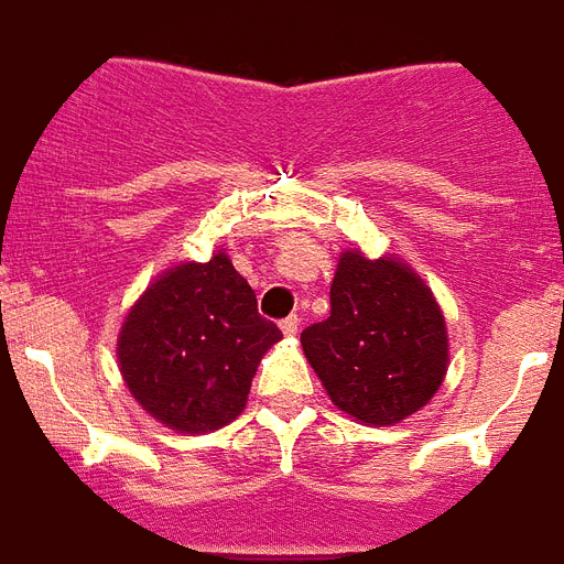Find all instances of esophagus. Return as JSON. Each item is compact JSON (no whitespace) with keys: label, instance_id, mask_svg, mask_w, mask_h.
<instances>
[{"label":"esophagus","instance_id":"34e87169","mask_svg":"<svg viewBox=\"0 0 564 564\" xmlns=\"http://www.w3.org/2000/svg\"><path fill=\"white\" fill-rule=\"evenodd\" d=\"M279 328H282V335L285 337H296V332H300V317L291 314V317H285L282 323H279Z\"/></svg>","mask_w":564,"mask_h":564}]
</instances>
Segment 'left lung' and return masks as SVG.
Here are the masks:
<instances>
[{
    "label": "left lung",
    "instance_id": "obj_1",
    "mask_svg": "<svg viewBox=\"0 0 564 564\" xmlns=\"http://www.w3.org/2000/svg\"><path fill=\"white\" fill-rule=\"evenodd\" d=\"M328 296L332 314L300 337L328 399L376 427L425 408L448 369V332L431 288L404 261L346 250Z\"/></svg>",
    "mask_w": 564,
    "mask_h": 564
}]
</instances>
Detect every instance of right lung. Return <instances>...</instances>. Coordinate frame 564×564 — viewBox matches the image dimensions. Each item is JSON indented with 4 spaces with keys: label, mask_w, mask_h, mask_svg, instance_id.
Returning <instances> with one entry per match:
<instances>
[{
    "label": "right lung",
    "mask_w": 564,
    "mask_h": 564,
    "mask_svg": "<svg viewBox=\"0 0 564 564\" xmlns=\"http://www.w3.org/2000/svg\"><path fill=\"white\" fill-rule=\"evenodd\" d=\"M276 323L227 253L183 261L154 279L121 323L119 369L142 408L180 434L218 431L245 410Z\"/></svg>",
    "instance_id": "add662e5"
}]
</instances>
